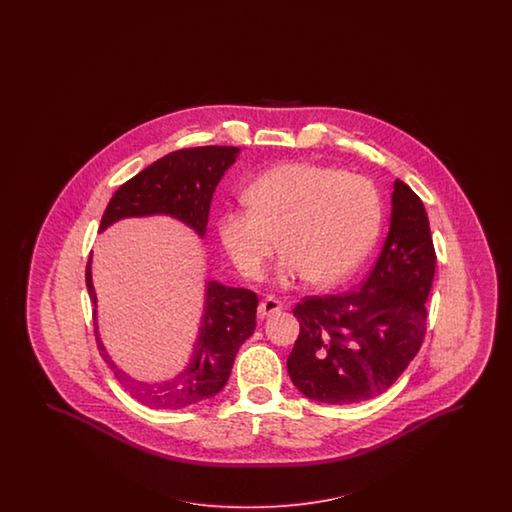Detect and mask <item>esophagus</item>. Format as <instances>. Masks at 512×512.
Here are the masks:
<instances>
[{
	"mask_svg": "<svg viewBox=\"0 0 512 512\" xmlns=\"http://www.w3.org/2000/svg\"><path fill=\"white\" fill-rule=\"evenodd\" d=\"M281 310H283V302L276 296H266L259 304V315L261 317H270V315H274V313Z\"/></svg>",
	"mask_w": 512,
	"mask_h": 512,
	"instance_id": "34e87169",
	"label": "esophagus"
}]
</instances>
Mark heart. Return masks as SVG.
I'll return each mask as SVG.
<instances>
[{
	"mask_svg": "<svg viewBox=\"0 0 512 512\" xmlns=\"http://www.w3.org/2000/svg\"><path fill=\"white\" fill-rule=\"evenodd\" d=\"M246 201L249 208L221 216L219 238L248 278L261 276L278 238L281 283L306 276L313 285H334L364 261L381 225V199L370 180L313 163L264 172Z\"/></svg>",
	"mask_w": 512,
	"mask_h": 512,
	"instance_id": "obj_1",
	"label": "heart"
}]
</instances>
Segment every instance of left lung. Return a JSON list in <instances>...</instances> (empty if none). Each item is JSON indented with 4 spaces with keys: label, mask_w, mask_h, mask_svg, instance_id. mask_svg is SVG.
<instances>
[{
    "label": "left lung",
    "mask_w": 512,
    "mask_h": 512,
    "mask_svg": "<svg viewBox=\"0 0 512 512\" xmlns=\"http://www.w3.org/2000/svg\"><path fill=\"white\" fill-rule=\"evenodd\" d=\"M435 274L430 221L419 195L394 182L385 246L355 293L306 296L287 358L295 387L315 402L358 403L392 387L426 334Z\"/></svg>",
    "instance_id": "1"
}]
</instances>
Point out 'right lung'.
<instances>
[{
    "mask_svg": "<svg viewBox=\"0 0 512 512\" xmlns=\"http://www.w3.org/2000/svg\"><path fill=\"white\" fill-rule=\"evenodd\" d=\"M238 152L240 148L234 146H199L157 159L118 187L101 217L99 233L124 217L167 214L184 221L202 238L214 191L225 171L236 161ZM86 287L95 319L97 296L93 291L92 257L86 266ZM204 304L199 336L186 370L163 383H144L122 372L107 355L95 328L101 357L137 402L154 409H182L216 396L227 385L240 345L255 330L259 298L249 289L210 281Z\"/></svg>",
    "mask_w": 512,
    "mask_h": 512,
    "instance_id": "right-lung-1",
    "label": "right lung"
}]
</instances>
